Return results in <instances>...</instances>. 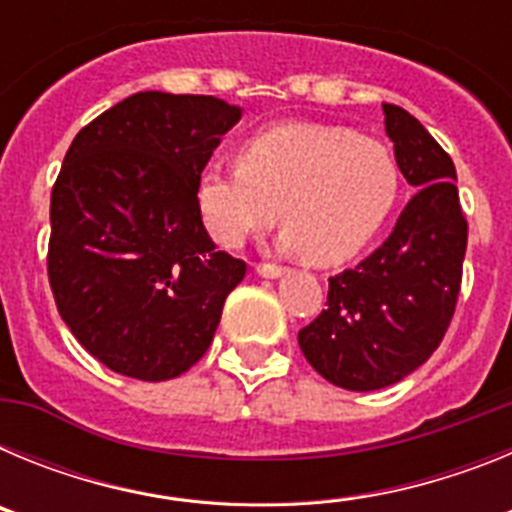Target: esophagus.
Returning a JSON list of instances; mask_svg holds the SVG:
<instances>
[{"mask_svg":"<svg viewBox=\"0 0 512 512\" xmlns=\"http://www.w3.org/2000/svg\"><path fill=\"white\" fill-rule=\"evenodd\" d=\"M256 271H259L261 277H266V279H277L284 274L282 266H277V264H259L256 266Z\"/></svg>","mask_w":512,"mask_h":512,"instance_id":"34e87169","label":"esophagus"}]
</instances>
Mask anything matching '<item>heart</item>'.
Listing matches in <instances>:
<instances>
[{
	"label": "heart",
	"mask_w": 512,
	"mask_h": 512,
	"mask_svg": "<svg viewBox=\"0 0 512 512\" xmlns=\"http://www.w3.org/2000/svg\"><path fill=\"white\" fill-rule=\"evenodd\" d=\"M400 189V161L382 140L343 125L287 122L251 135L238 166L202 171L194 202L207 233L228 248L271 228L282 207L279 246L333 266L377 238Z\"/></svg>",
	"instance_id": "b5f03b06"
}]
</instances>
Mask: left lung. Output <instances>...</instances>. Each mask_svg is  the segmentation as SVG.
<instances>
[{
  "label": "left lung",
  "instance_id": "8db88e82",
  "mask_svg": "<svg viewBox=\"0 0 512 512\" xmlns=\"http://www.w3.org/2000/svg\"><path fill=\"white\" fill-rule=\"evenodd\" d=\"M382 107L418 192L372 256L328 279V310L297 333L312 369L351 392L390 387L431 359L454 318L467 253L454 161L410 112Z\"/></svg>",
  "mask_w": 512,
  "mask_h": 512
}]
</instances>
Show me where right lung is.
I'll list each match as a JSON object with an SVG mask.
<instances>
[{
  "label": "right lung",
  "mask_w": 512,
  "mask_h": 512,
  "mask_svg": "<svg viewBox=\"0 0 512 512\" xmlns=\"http://www.w3.org/2000/svg\"><path fill=\"white\" fill-rule=\"evenodd\" d=\"M241 107L138 92L76 133L51 192L48 279L76 341L164 382L205 356L246 264L217 251L194 187Z\"/></svg>",
  "instance_id": "obj_1"
}]
</instances>
